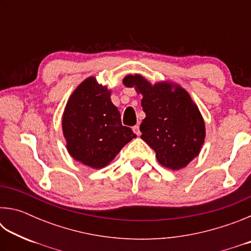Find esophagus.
<instances>
[{
	"instance_id": "1",
	"label": "esophagus",
	"mask_w": 251,
	"mask_h": 251,
	"mask_svg": "<svg viewBox=\"0 0 251 251\" xmlns=\"http://www.w3.org/2000/svg\"><path fill=\"white\" fill-rule=\"evenodd\" d=\"M133 130H134V133L137 135V136H141V130H139V126L138 125H135L134 127H133Z\"/></svg>"
}]
</instances>
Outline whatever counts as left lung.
Segmentation results:
<instances>
[{
    "instance_id": "8db88e82",
    "label": "left lung",
    "mask_w": 251,
    "mask_h": 251,
    "mask_svg": "<svg viewBox=\"0 0 251 251\" xmlns=\"http://www.w3.org/2000/svg\"><path fill=\"white\" fill-rule=\"evenodd\" d=\"M123 83L143 95L146 117L141 137L155 151L158 163L173 171L186 167L199 155L206 137L205 122L189 93L168 80L151 84L141 74L127 75Z\"/></svg>"
}]
</instances>
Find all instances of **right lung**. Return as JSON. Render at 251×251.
<instances>
[{"label":"right lung","instance_id":"add662e5","mask_svg":"<svg viewBox=\"0 0 251 251\" xmlns=\"http://www.w3.org/2000/svg\"><path fill=\"white\" fill-rule=\"evenodd\" d=\"M110 94L106 85L90 76L72 93L62 117L69 154L94 169L107 166L136 137L129 127L122 125L121 114L110 100Z\"/></svg>","mask_w":251,"mask_h":251}]
</instances>
